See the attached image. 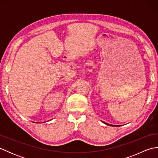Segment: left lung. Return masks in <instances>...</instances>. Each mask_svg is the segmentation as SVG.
I'll return each instance as SVG.
<instances>
[{"label": "left lung", "instance_id": "1", "mask_svg": "<svg viewBox=\"0 0 158 158\" xmlns=\"http://www.w3.org/2000/svg\"><path fill=\"white\" fill-rule=\"evenodd\" d=\"M106 125H109V126H111V125H110V124H108V123H106Z\"/></svg>", "mask_w": 158, "mask_h": 158}]
</instances>
